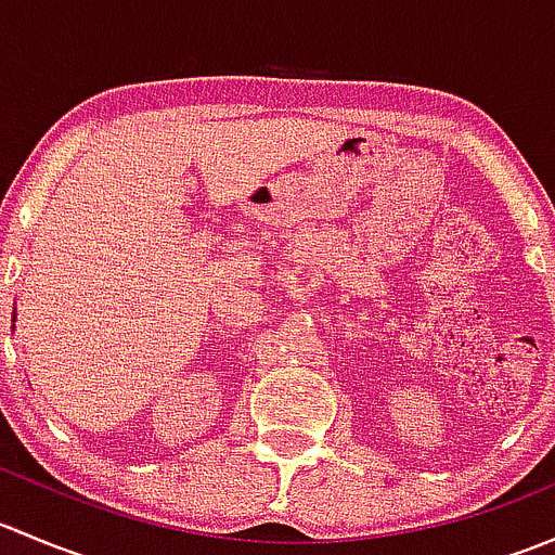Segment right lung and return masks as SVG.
Segmentation results:
<instances>
[{
    "label": "right lung",
    "mask_w": 555,
    "mask_h": 555,
    "mask_svg": "<svg viewBox=\"0 0 555 555\" xmlns=\"http://www.w3.org/2000/svg\"><path fill=\"white\" fill-rule=\"evenodd\" d=\"M13 322H15V311H13ZM15 330V327H13Z\"/></svg>",
    "instance_id": "right-lung-1"
}]
</instances>
